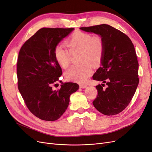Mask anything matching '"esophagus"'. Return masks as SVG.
Returning <instances> with one entry per match:
<instances>
[{
    "label": "esophagus",
    "mask_w": 152,
    "mask_h": 152,
    "mask_svg": "<svg viewBox=\"0 0 152 152\" xmlns=\"http://www.w3.org/2000/svg\"><path fill=\"white\" fill-rule=\"evenodd\" d=\"M87 86V84H80V87H81V88H86V87Z\"/></svg>",
    "instance_id": "esophagus-1"
}]
</instances>
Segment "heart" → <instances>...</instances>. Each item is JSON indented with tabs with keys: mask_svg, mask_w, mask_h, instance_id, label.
Returning a JSON list of instances; mask_svg holds the SVG:
<instances>
[{
	"mask_svg": "<svg viewBox=\"0 0 152 152\" xmlns=\"http://www.w3.org/2000/svg\"><path fill=\"white\" fill-rule=\"evenodd\" d=\"M69 49L63 45L58 44L54 48V54L58 63L66 68L71 61L72 54L80 53L79 59L82 63L72 66L65 72L68 80L84 82L88 79L93 71V64L98 65L102 60L104 52V42L99 35L77 31L66 40Z\"/></svg>",
	"mask_w": 152,
	"mask_h": 152,
	"instance_id": "b5f03b06",
	"label": "heart"
}]
</instances>
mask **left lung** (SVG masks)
<instances>
[{
  "label": "left lung",
  "mask_w": 152,
  "mask_h": 152,
  "mask_svg": "<svg viewBox=\"0 0 152 152\" xmlns=\"http://www.w3.org/2000/svg\"><path fill=\"white\" fill-rule=\"evenodd\" d=\"M80 28L100 35L104 42L102 66L93 76L94 80L103 82L96 86L98 95L93 105L105 115L121 113L131 102L139 84V64L134 45L127 35L108 25ZM104 83L107 87L103 89Z\"/></svg>",
  "instance_id": "8db88e82"
}]
</instances>
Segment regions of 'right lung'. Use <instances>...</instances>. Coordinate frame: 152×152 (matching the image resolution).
I'll return each instance as SVG.
<instances>
[{"label":"right lung","instance_id":"add662e5","mask_svg":"<svg viewBox=\"0 0 152 152\" xmlns=\"http://www.w3.org/2000/svg\"><path fill=\"white\" fill-rule=\"evenodd\" d=\"M73 30L40 28L22 45L18 54V89L30 112L41 120L58 119L66 110L70 95L79 89L77 84L66 82L59 89L53 90L62 75L54 48Z\"/></svg>","mask_w":152,"mask_h":152}]
</instances>
